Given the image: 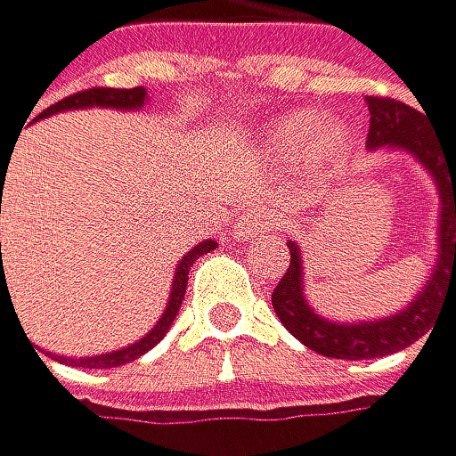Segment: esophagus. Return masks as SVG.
<instances>
[{
  "label": "esophagus",
  "instance_id": "obj_1",
  "mask_svg": "<svg viewBox=\"0 0 456 456\" xmlns=\"http://www.w3.org/2000/svg\"><path fill=\"white\" fill-rule=\"evenodd\" d=\"M265 231H271V228H267V223L259 214H248L240 219V237H245V240L256 237V233H265Z\"/></svg>",
  "mask_w": 456,
  "mask_h": 456
}]
</instances>
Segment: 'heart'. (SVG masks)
Returning a JSON list of instances; mask_svg holds the SVG:
<instances>
[{"mask_svg":"<svg viewBox=\"0 0 456 456\" xmlns=\"http://www.w3.org/2000/svg\"><path fill=\"white\" fill-rule=\"evenodd\" d=\"M353 134L338 120L319 124L315 110H298L288 118L276 120L267 132V143L276 151H298L305 149V168L310 175H324L341 160Z\"/></svg>","mask_w":456,"mask_h":456,"instance_id":"1","label":"heart"}]
</instances>
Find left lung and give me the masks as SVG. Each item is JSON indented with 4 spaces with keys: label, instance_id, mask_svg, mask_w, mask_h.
Listing matches in <instances>:
<instances>
[{
    "label": "left lung",
    "instance_id": "obj_1",
    "mask_svg": "<svg viewBox=\"0 0 456 456\" xmlns=\"http://www.w3.org/2000/svg\"><path fill=\"white\" fill-rule=\"evenodd\" d=\"M367 146L409 149L437 180L440 202H443L440 256L423 293L403 313L367 324H332L319 319L307 307L302 293V256H298L296 242H288L290 265L273 288V310L279 315V322L298 341L327 358L367 361V358H380L397 353V349H406L409 344H414L428 332V324H432L435 307L443 298V293L445 290L456 293V149L449 151L426 129L423 112L406 107L403 101L384 98V95L370 98Z\"/></svg>",
    "mask_w": 456,
    "mask_h": 456
}]
</instances>
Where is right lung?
Listing matches in <instances>:
<instances>
[{"label": "right lung", "instance_id": "obj_1", "mask_svg": "<svg viewBox=\"0 0 456 456\" xmlns=\"http://www.w3.org/2000/svg\"><path fill=\"white\" fill-rule=\"evenodd\" d=\"M146 101V89L143 86H129V89H118V86H93V89H81V93H72L67 98H61L59 103H53L50 110L42 112L45 115H53L59 110H84V107H115V110H137L143 107ZM216 242L206 240L200 242L194 250H189V254L183 256V262L177 265V276H175V284H172V296H168V307L163 313V319L154 324V330L149 332L146 338H141L137 344L126 346V349H118V353H110V355H95V358H81L76 361L72 358L69 363H76V367H86V370H98V367H120V363H129L134 358H141L143 353H149V349L158 344L168 327L175 324L177 313H180V305H183V296H185V284H189V271L191 265L202 256L208 254V250H214Z\"/></svg>", "mask_w": 456, "mask_h": 456}]
</instances>
